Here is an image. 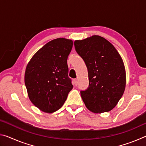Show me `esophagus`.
<instances>
[{
	"mask_svg": "<svg viewBox=\"0 0 146 146\" xmlns=\"http://www.w3.org/2000/svg\"><path fill=\"white\" fill-rule=\"evenodd\" d=\"M73 82H74V84H75V86H77V84H78V80H77V79H74Z\"/></svg>",
	"mask_w": 146,
	"mask_h": 146,
	"instance_id": "34e87169",
	"label": "esophagus"
}]
</instances>
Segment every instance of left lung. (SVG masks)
I'll list each match as a JSON object with an SVG mask.
<instances>
[{
	"instance_id": "obj_1",
	"label": "left lung",
	"mask_w": 146,
	"mask_h": 146,
	"mask_svg": "<svg viewBox=\"0 0 146 146\" xmlns=\"http://www.w3.org/2000/svg\"><path fill=\"white\" fill-rule=\"evenodd\" d=\"M75 50L88 68L89 87L80 94L89 110L110 111L122 97L126 76L120 54L110 42L93 35L74 42Z\"/></svg>"
}]
</instances>
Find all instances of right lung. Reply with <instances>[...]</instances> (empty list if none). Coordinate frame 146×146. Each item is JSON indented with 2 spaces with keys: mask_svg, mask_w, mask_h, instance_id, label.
Here are the masks:
<instances>
[{
  "mask_svg": "<svg viewBox=\"0 0 146 146\" xmlns=\"http://www.w3.org/2000/svg\"><path fill=\"white\" fill-rule=\"evenodd\" d=\"M73 41L51 40L39 49L26 66L24 82L29 100L45 113L59 110L73 89L67 60Z\"/></svg>",
  "mask_w": 146,
  "mask_h": 146,
  "instance_id": "add662e5",
  "label": "right lung"
}]
</instances>
